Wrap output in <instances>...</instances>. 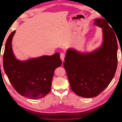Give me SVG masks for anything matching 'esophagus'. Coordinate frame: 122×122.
Returning a JSON list of instances; mask_svg holds the SVG:
<instances>
[{
    "label": "esophagus",
    "mask_w": 122,
    "mask_h": 122,
    "mask_svg": "<svg viewBox=\"0 0 122 122\" xmlns=\"http://www.w3.org/2000/svg\"><path fill=\"white\" fill-rule=\"evenodd\" d=\"M65 55L64 53H61L60 54V57H61V60L63 61H64V59H65Z\"/></svg>",
    "instance_id": "1"
}]
</instances>
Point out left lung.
Returning <instances> with one entry per match:
<instances>
[{"mask_svg":"<svg viewBox=\"0 0 122 122\" xmlns=\"http://www.w3.org/2000/svg\"><path fill=\"white\" fill-rule=\"evenodd\" d=\"M108 23L103 18L94 20V24L102 30V42L97 49L81 52L69 48L66 52L64 67L71 90L79 96H97L107 87L115 74L117 43Z\"/></svg>","mask_w":122,"mask_h":122,"instance_id":"1","label":"left lung"}]
</instances>
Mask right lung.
Wrapping results in <instances>:
<instances>
[{"mask_svg": "<svg viewBox=\"0 0 122 122\" xmlns=\"http://www.w3.org/2000/svg\"><path fill=\"white\" fill-rule=\"evenodd\" d=\"M16 30L7 39L3 57L6 75L15 90L26 98L37 99L48 94L54 72L62 62L59 53L20 61L16 57L12 42Z\"/></svg>", "mask_w": 122, "mask_h": 122, "instance_id": "add662e5", "label": "right lung"}]
</instances>
